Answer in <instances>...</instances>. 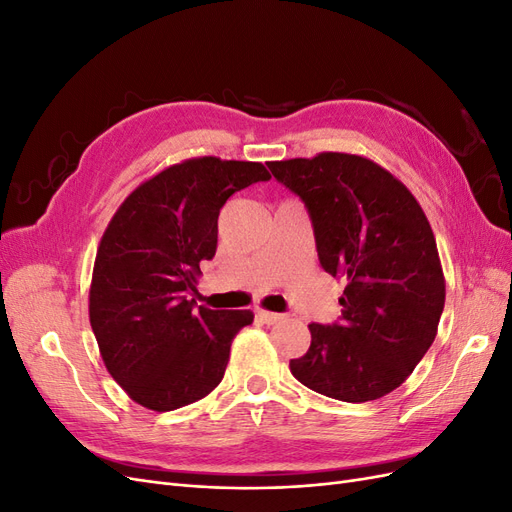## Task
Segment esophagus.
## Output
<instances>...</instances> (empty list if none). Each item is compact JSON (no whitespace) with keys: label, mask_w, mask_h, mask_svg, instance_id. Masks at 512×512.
<instances>
[{"label":"esophagus","mask_w":512,"mask_h":512,"mask_svg":"<svg viewBox=\"0 0 512 512\" xmlns=\"http://www.w3.org/2000/svg\"><path fill=\"white\" fill-rule=\"evenodd\" d=\"M258 318L265 324H277L284 320V314H275V312H267V309H258Z\"/></svg>","instance_id":"obj_1"}]
</instances>
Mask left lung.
Returning a JSON list of instances; mask_svg holds the SVG:
<instances>
[{
	"mask_svg": "<svg viewBox=\"0 0 512 512\" xmlns=\"http://www.w3.org/2000/svg\"><path fill=\"white\" fill-rule=\"evenodd\" d=\"M314 224L320 267L348 282L342 320L312 322L290 361L307 389L348 404L404 384L438 333L446 282L425 211L389 170L356 153L269 162Z\"/></svg>",
	"mask_w": 512,
	"mask_h": 512,
	"instance_id": "obj_1",
	"label": "left lung"
}]
</instances>
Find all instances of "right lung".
Listing matches in <instances>:
<instances>
[{
  "label": "right lung",
  "instance_id": "add662e5",
  "mask_svg": "<svg viewBox=\"0 0 512 512\" xmlns=\"http://www.w3.org/2000/svg\"><path fill=\"white\" fill-rule=\"evenodd\" d=\"M267 179L260 162L190 158L143 181L108 222L89 322L108 374L143 408L177 410L222 382L232 339L254 314L196 307L190 292L215 256L226 200Z\"/></svg>",
  "mask_w": 512,
  "mask_h": 512
}]
</instances>
